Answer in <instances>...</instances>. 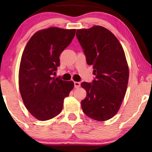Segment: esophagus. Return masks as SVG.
Listing matches in <instances>:
<instances>
[{
    "label": "esophagus",
    "mask_w": 152,
    "mask_h": 152,
    "mask_svg": "<svg viewBox=\"0 0 152 152\" xmlns=\"http://www.w3.org/2000/svg\"><path fill=\"white\" fill-rule=\"evenodd\" d=\"M74 85H75V88H78L79 87H80V83L78 82H75Z\"/></svg>",
    "instance_id": "obj_1"
}]
</instances>
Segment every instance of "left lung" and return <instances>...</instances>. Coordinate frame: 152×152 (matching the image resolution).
Instances as JSON below:
<instances>
[{"mask_svg": "<svg viewBox=\"0 0 152 152\" xmlns=\"http://www.w3.org/2000/svg\"><path fill=\"white\" fill-rule=\"evenodd\" d=\"M76 36L95 75L92 84H81L86 91L81 102L83 112L97 121L111 119L119 111L127 88L129 72L124 50L102 26L77 30Z\"/></svg>", "mask_w": 152, "mask_h": 152, "instance_id": "8db88e82", "label": "left lung"}]
</instances>
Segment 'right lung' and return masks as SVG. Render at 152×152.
Masks as SVG:
<instances>
[{"label": "right lung", "instance_id": "right-lung-1", "mask_svg": "<svg viewBox=\"0 0 152 152\" xmlns=\"http://www.w3.org/2000/svg\"><path fill=\"white\" fill-rule=\"evenodd\" d=\"M75 29L51 27L34 33L20 59L18 85L26 109L36 119L45 121L59 115L64 98L74 87L72 81L52 77L60 64L59 55L75 34Z\"/></svg>", "mask_w": 152, "mask_h": 152}]
</instances>
